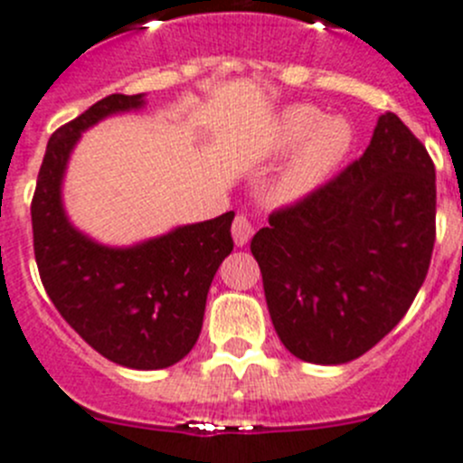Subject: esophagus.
<instances>
[{"label": "esophagus", "mask_w": 463, "mask_h": 463, "mask_svg": "<svg viewBox=\"0 0 463 463\" xmlns=\"http://www.w3.org/2000/svg\"><path fill=\"white\" fill-rule=\"evenodd\" d=\"M251 237L253 223L249 222V217H244V214H237L235 222H232V240H235V246H244Z\"/></svg>", "instance_id": "34e87169"}]
</instances>
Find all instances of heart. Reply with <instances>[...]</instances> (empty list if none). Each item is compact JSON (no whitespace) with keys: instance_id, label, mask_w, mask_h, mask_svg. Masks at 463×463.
<instances>
[{"instance_id":"b5f03b06","label":"heart","mask_w":463,"mask_h":463,"mask_svg":"<svg viewBox=\"0 0 463 463\" xmlns=\"http://www.w3.org/2000/svg\"><path fill=\"white\" fill-rule=\"evenodd\" d=\"M297 145L271 183L274 205H290L319 187L352 148V128L343 118H324L313 105H292L279 114L267 137L271 157L285 155Z\"/></svg>"}]
</instances>
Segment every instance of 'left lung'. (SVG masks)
Wrapping results in <instances>:
<instances>
[{
  "label": "left lung",
  "instance_id": "left-lung-1",
  "mask_svg": "<svg viewBox=\"0 0 463 463\" xmlns=\"http://www.w3.org/2000/svg\"><path fill=\"white\" fill-rule=\"evenodd\" d=\"M436 171L395 114L365 153L251 240L280 343L306 363L340 365L407 315L430 269Z\"/></svg>",
  "mask_w": 463,
  "mask_h": 463
}]
</instances>
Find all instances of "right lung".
Wrapping results in <instances>:
<instances>
[{
  "label": "right lung",
  "instance_id": "obj_1",
  "mask_svg": "<svg viewBox=\"0 0 463 463\" xmlns=\"http://www.w3.org/2000/svg\"><path fill=\"white\" fill-rule=\"evenodd\" d=\"M144 105V93L107 95L52 134L32 201L33 253L52 304L95 352L123 368L162 370L201 335L212 279L232 251L235 212L107 246L77 231L63 207V175L81 132Z\"/></svg>",
  "mask_w": 463,
  "mask_h": 463
}]
</instances>
